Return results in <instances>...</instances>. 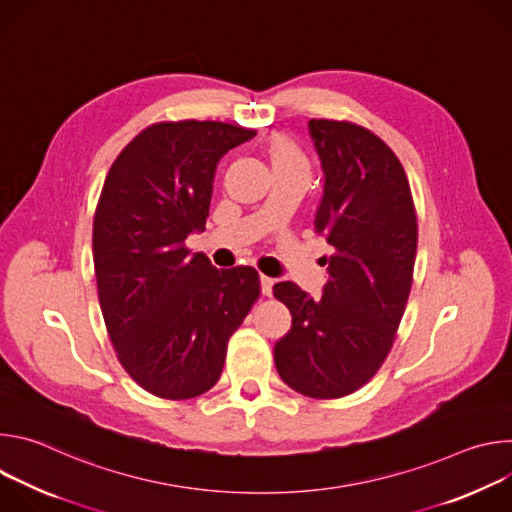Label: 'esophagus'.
Returning a JSON list of instances; mask_svg holds the SVG:
<instances>
[{
    "label": "esophagus",
    "mask_w": 512,
    "mask_h": 512,
    "mask_svg": "<svg viewBox=\"0 0 512 512\" xmlns=\"http://www.w3.org/2000/svg\"><path fill=\"white\" fill-rule=\"evenodd\" d=\"M273 279L271 277H267V275H261V291H263V296H271L273 294Z\"/></svg>",
    "instance_id": "obj_1"
}]
</instances>
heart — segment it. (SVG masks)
Returning a JSON list of instances; mask_svg holds the SVG:
<instances>
[{
  "label": "heart",
  "instance_id": "obj_1",
  "mask_svg": "<svg viewBox=\"0 0 512 512\" xmlns=\"http://www.w3.org/2000/svg\"><path fill=\"white\" fill-rule=\"evenodd\" d=\"M269 158H271L273 170H283V168L306 170L308 166L298 145L283 135H275L269 141Z\"/></svg>",
  "mask_w": 512,
  "mask_h": 512
}]
</instances>
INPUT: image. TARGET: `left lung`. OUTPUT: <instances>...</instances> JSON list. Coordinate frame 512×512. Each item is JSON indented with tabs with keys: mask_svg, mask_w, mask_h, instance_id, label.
<instances>
[{
	"mask_svg": "<svg viewBox=\"0 0 512 512\" xmlns=\"http://www.w3.org/2000/svg\"><path fill=\"white\" fill-rule=\"evenodd\" d=\"M324 170L316 233L332 247L320 300L291 281L273 296L291 314L275 342L285 385L312 399H338L367 385L385 362L413 281L417 216L409 180L389 145L350 121L310 119Z\"/></svg>",
	"mask_w": 512,
	"mask_h": 512,
	"instance_id": "left-lung-1",
	"label": "left lung"
}]
</instances>
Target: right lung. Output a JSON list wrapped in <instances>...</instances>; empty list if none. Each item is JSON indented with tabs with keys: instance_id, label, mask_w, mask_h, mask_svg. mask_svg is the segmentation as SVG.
I'll return each instance as SVG.
<instances>
[{
	"instance_id": "obj_1",
	"label": "right lung",
	"mask_w": 512,
	"mask_h": 512,
	"mask_svg": "<svg viewBox=\"0 0 512 512\" xmlns=\"http://www.w3.org/2000/svg\"><path fill=\"white\" fill-rule=\"evenodd\" d=\"M255 133L223 121L154 123L105 178L93 221L99 304L123 369L156 397L214 387L259 298L253 267L216 269L184 245L204 231L218 160Z\"/></svg>"
}]
</instances>
